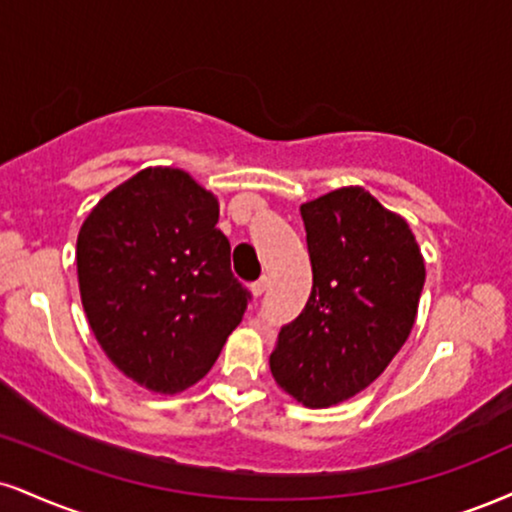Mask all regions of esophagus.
Segmentation results:
<instances>
[{"label": "esophagus", "instance_id": "1", "mask_svg": "<svg viewBox=\"0 0 512 512\" xmlns=\"http://www.w3.org/2000/svg\"><path fill=\"white\" fill-rule=\"evenodd\" d=\"M267 286H269V281H267V276H262V279H257L255 283H252L250 286V291H252V295H257V298H260V295L267 291Z\"/></svg>", "mask_w": 512, "mask_h": 512}]
</instances>
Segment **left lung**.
Wrapping results in <instances>:
<instances>
[{
    "label": "left lung",
    "mask_w": 512,
    "mask_h": 512,
    "mask_svg": "<svg viewBox=\"0 0 512 512\" xmlns=\"http://www.w3.org/2000/svg\"><path fill=\"white\" fill-rule=\"evenodd\" d=\"M312 262L305 310L281 326L272 377L307 408H329L367 389L408 341L424 260L408 221L365 188L300 207Z\"/></svg>",
    "instance_id": "obj_1"
}]
</instances>
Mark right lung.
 I'll return each mask as SVG.
<instances>
[{
	"label": "right lung",
	"instance_id": "add662e5",
	"mask_svg": "<svg viewBox=\"0 0 512 512\" xmlns=\"http://www.w3.org/2000/svg\"><path fill=\"white\" fill-rule=\"evenodd\" d=\"M219 202L186 171L143 169L104 195L78 233L83 310L135 384L186 391L212 369L250 291L231 272Z\"/></svg>",
	"mask_w": 512,
	"mask_h": 512
}]
</instances>
